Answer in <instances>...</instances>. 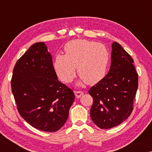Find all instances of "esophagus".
<instances>
[{"label": "esophagus", "instance_id": "obj_1", "mask_svg": "<svg viewBox=\"0 0 152 152\" xmlns=\"http://www.w3.org/2000/svg\"><path fill=\"white\" fill-rule=\"evenodd\" d=\"M74 93H75L76 98H80L84 94V92L82 91H74Z\"/></svg>", "mask_w": 152, "mask_h": 152}]
</instances>
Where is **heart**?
Returning <instances> with one entry per match:
<instances>
[{"label": "heart", "mask_w": 152, "mask_h": 152, "mask_svg": "<svg viewBox=\"0 0 152 152\" xmlns=\"http://www.w3.org/2000/svg\"><path fill=\"white\" fill-rule=\"evenodd\" d=\"M65 55L58 54L53 60L56 73L61 80L68 83L76 75V68L82 80L94 84L101 81L107 73L109 61L107 48L101 43L86 39L70 41L64 46Z\"/></svg>", "instance_id": "obj_1"}]
</instances>
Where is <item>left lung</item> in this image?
Wrapping results in <instances>:
<instances>
[{"label": "left lung", "instance_id": "obj_1", "mask_svg": "<svg viewBox=\"0 0 152 152\" xmlns=\"http://www.w3.org/2000/svg\"><path fill=\"white\" fill-rule=\"evenodd\" d=\"M133 62L132 58L119 43H112L109 72L88 91L93 98L91 119L101 129L116 127L132 112L138 87V74Z\"/></svg>", "mask_w": 152, "mask_h": 152}]
</instances>
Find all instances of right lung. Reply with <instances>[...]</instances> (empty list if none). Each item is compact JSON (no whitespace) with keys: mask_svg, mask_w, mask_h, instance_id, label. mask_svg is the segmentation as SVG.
Instances as JSON below:
<instances>
[{"mask_svg":"<svg viewBox=\"0 0 152 152\" xmlns=\"http://www.w3.org/2000/svg\"><path fill=\"white\" fill-rule=\"evenodd\" d=\"M11 88L20 115L32 127L55 132L65 124L75 96L58 80L43 42L34 43L18 60Z\"/></svg>","mask_w":152,"mask_h":152,"instance_id":"add662e5","label":"right lung"}]
</instances>
